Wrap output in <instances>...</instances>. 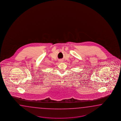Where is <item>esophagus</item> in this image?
Segmentation results:
<instances>
[{
	"label": "esophagus",
	"instance_id": "1",
	"mask_svg": "<svg viewBox=\"0 0 121 121\" xmlns=\"http://www.w3.org/2000/svg\"><path fill=\"white\" fill-rule=\"evenodd\" d=\"M59 61H60V62H63V60H62V59H61V60H59Z\"/></svg>",
	"mask_w": 121,
	"mask_h": 121
}]
</instances>
